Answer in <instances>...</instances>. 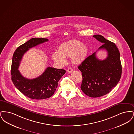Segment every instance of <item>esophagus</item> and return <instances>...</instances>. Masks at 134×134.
I'll return each instance as SVG.
<instances>
[{"label": "esophagus", "mask_w": 134, "mask_h": 134, "mask_svg": "<svg viewBox=\"0 0 134 134\" xmlns=\"http://www.w3.org/2000/svg\"><path fill=\"white\" fill-rule=\"evenodd\" d=\"M67 72H68V73H71V72H72L73 71V69H72L71 68L69 67V68H68V69H67Z\"/></svg>", "instance_id": "1"}]
</instances>
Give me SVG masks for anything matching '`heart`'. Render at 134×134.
<instances>
[{
  "mask_svg": "<svg viewBox=\"0 0 134 134\" xmlns=\"http://www.w3.org/2000/svg\"><path fill=\"white\" fill-rule=\"evenodd\" d=\"M88 53L86 46L77 40H71L60 45L58 53L52 54V59L54 62L59 65L65 64V57H71L72 62L74 64L81 63L84 60Z\"/></svg>",
  "mask_w": 134,
  "mask_h": 134,
  "instance_id": "heart-1",
  "label": "heart"
}]
</instances>
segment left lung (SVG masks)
Returning <instances> with one entry per match:
<instances>
[{
  "label": "left lung",
  "mask_w": 134,
  "mask_h": 134,
  "mask_svg": "<svg viewBox=\"0 0 134 134\" xmlns=\"http://www.w3.org/2000/svg\"><path fill=\"white\" fill-rule=\"evenodd\" d=\"M103 44L98 50L104 49L108 56L99 60L96 52L86 58L78 66L82 75L81 89L86 96L97 97L108 93L119 82L121 75L120 53L114 43L100 35L93 36Z\"/></svg>",
  "instance_id": "left-lung-1"
}]
</instances>
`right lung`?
<instances>
[{"label": "right lung", "instance_id": "right-lung-1", "mask_svg": "<svg viewBox=\"0 0 134 134\" xmlns=\"http://www.w3.org/2000/svg\"><path fill=\"white\" fill-rule=\"evenodd\" d=\"M48 41V38H31L19 46L13 55L11 74L13 84L22 93L32 99H43L53 96L57 87L58 81L66 72L64 69L48 67L42 75L30 79L23 76L18 70L26 52L30 48Z\"/></svg>", "mask_w": 134, "mask_h": 134}]
</instances>
